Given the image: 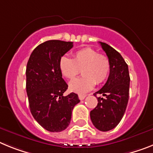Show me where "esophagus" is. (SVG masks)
Wrapping results in <instances>:
<instances>
[{"label":"esophagus","instance_id":"esophagus-1","mask_svg":"<svg viewBox=\"0 0 153 153\" xmlns=\"http://www.w3.org/2000/svg\"><path fill=\"white\" fill-rule=\"evenodd\" d=\"M85 97H86V95H82V94L78 95V99H80V100H83Z\"/></svg>","mask_w":153,"mask_h":153}]
</instances>
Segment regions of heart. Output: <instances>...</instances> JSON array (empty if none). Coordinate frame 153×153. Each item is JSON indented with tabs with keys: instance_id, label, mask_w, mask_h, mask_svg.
<instances>
[{
	"instance_id": "1",
	"label": "heart",
	"mask_w": 153,
	"mask_h": 153,
	"mask_svg": "<svg viewBox=\"0 0 153 153\" xmlns=\"http://www.w3.org/2000/svg\"><path fill=\"white\" fill-rule=\"evenodd\" d=\"M59 68L62 75L73 79L82 69L84 76L71 81L69 89L76 93H86L97 84L105 82L111 71L108 58L91 48H84L73 54V59L62 56L59 61Z\"/></svg>"
}]
</instances>
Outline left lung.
<instances>
[{
    "mask_svg": "<svg viewBox=\"0 0 153 153\" xmlns=\"http://www.w3.org/2000/svg\"><path fill=\"white\" fill-rule=\"evenodd\" d=\"M111 63L108 80L95 96L98 105L90 112V118L97 129L107 132L120 123L126 111L129 94L130 77L128 65L116 50L106 43L99 42Z\"/></svg>",
    "mask_w": 153,
    "mask_h": 153,
    "instance_id": "1",
    "label": "left lung"
}]
</instances>
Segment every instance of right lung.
Returning a JSON list of instances; mask_svg holds the SVG:
<instances>
[{
	"mask_svg": "<svg viewBox=\"0 0 153 153\" xmlns=\"http://www.w3.org/2000/svg\"><path fill=\"white\" fill-rule=\"evenodd\" d=\"M73 47V42L50 40L35 48L26 68V91L34 119L49 132H58L70 124L71 112L80 102L74 92L64 96L68 85L59 61Z\"/></svg>",
	"mask_w": 153,
	"mask_h": 153,
	"instance_id": "right-lung-1",
	"label": "right lung"
}]
</instances>
